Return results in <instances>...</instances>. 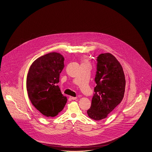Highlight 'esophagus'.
Wrapping results in <instances>:
<instances>
[{
	"instance_id": "obj_1",
	"label": "esophagus",
	"mask_w": 152,
	"mask_h": 152,
	"mask_svg": "<svg viewBox=\"0 0 152 152\" xmlns=\"http://www.w3.org/2000/svg\"><path fill=\"white\" fill-rule=\"evenodd\" d=\"M70 98L72 100H76L77 99V97H74V96H70Z\"/></svg>"
}]
</instances>
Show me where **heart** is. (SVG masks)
<instances>
[{
	"label": "heart",
	"mask_w": 152,
	"mask_h": 152,
	"mask_svg": "<svg viewBox=\"0 0 152 152\" xmlns=\"http://www.w3.org/2000/svg\"><path fill=\"white\" fill-rule=\"evenodd\" d=\"M83 64H86V63H83Z\"/></svg>",
	"instance_id": "b5f03b06"
}]
</instances>
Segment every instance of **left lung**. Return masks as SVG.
Masks as SVG:
<instances>
[{"label":"left lung","instance_id":"8db88e82","mask_svg":"<svg viewBox=\"0 0 152 152\" xmlns=\"http://www.w3.org/2000/svg\"><path fill=\"white\" fill-rule=\"evenodd\" d=\"M96 60V86L87 113L90 118L100 120L106 118L122 101L126 80L122 66L113 55L101 54Z\"/></svg>","mask_w":152,"mask_h":152}]
</instances>
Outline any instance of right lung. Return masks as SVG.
Here are the masks:
<instances>
[{"mask_svg": "<svg viewBox=\"0 0 152 152\" xmlns=\"http://www.w3.org/2000/svg\"><path fill=\"white\" fill-rule=\"evenodd\" d=\"M64 58L53 52L34 60L29 69L26 88L30 100L37 110L46 117H54L67 102L57 83L64 67Z\"/></svg>", "mask_w": 152, "mask_h": 152, "instance_id": "right-lung-1", "label": "right lung"}]
</instances>
